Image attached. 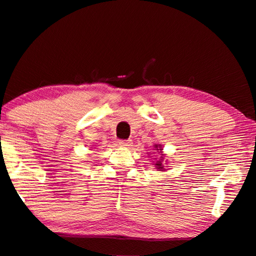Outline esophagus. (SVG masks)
<instances>
[{
    "label": "esophagus",
    "mask_w": 256,
    "mask_h": 256,
    "mask_svg": "<svg viewBox=\"0 0 256 256\" xmlns=\"http://www.w3.org/2000/svg\"><path fill=\"white\" fill-rule=\"evenodd\" d=\"M118 144L120 146H126V148H130V146H132V140H120Z\"/></svg>",
    "instance_id": "1"
}]
</instances>
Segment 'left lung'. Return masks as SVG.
<instances>
[{"mask_svg":"<svg viewBox=\"0 0 256 256\" xmlns=\"http://www.w3.org/2000/svg\"><path fill=\"white\" fill-rule=\"evenodd\" d=\"M157 146H156V148H157ZM157 150H160V152H162V149H157ZM160 158L162 159V157H160ZM156 166H157V168H158V170H164V166L162 164V160H160V162H157V164H156Z\"/></svg>","mask_w":256,"mask_h":256,"instance_id":"left-lung-1","label":"left lung"}]
</instances>
